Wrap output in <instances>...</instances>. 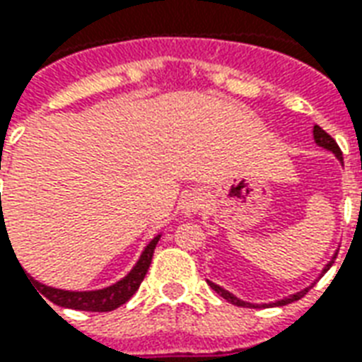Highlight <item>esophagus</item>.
Instances as JSON below:
<instances>
[{
	"mask_svg": "<svg viewBox=\"0 0 362 362\" xmlns=\"http://www.w3.org/2000/svg\"><path fill=\"white\" fill-rule=\"evenodd\" d=\"M203 205V195L199 192H188L182 195L180 199V211L184 215H194L197 213Z\"/></svg>",
	"mask_w": 362,
	"mask_h": 362,
	"instance_id": "esophagus-1",
	"label": "esophagus"
}]
</instances>
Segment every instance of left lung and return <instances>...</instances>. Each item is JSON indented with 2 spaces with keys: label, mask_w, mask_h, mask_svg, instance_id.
Returning a JSON list of instances; mask_svg holds the SVG:
<instances>
[{
  "label": "left lung",
  "mask_w": 362,
  "mask_h": 362,
  "mask_svg": "<svg viewBox=\"0 0 362 362\" xmlns=\"http://www.w3.org/2000/svg\"><path fill=\"white\" fill-rule=\"evenodd\" d=\"M313 138H315V144H317L318 147H322V149H326V151H332V153L336 155V159H338L339 163L344 165V157H341V151H339L338 144L332 140V136H328V134L324 132L320 127H315V128H313ZM336 255H338V253H334V257H332L330 261L324 264V269L320 270L318 278L322 276L324 272H326V270L330 269L332 264H334V261H336ZM207 282H209V286H211V288H213V290L218 293V296L224 297V299H226V301H230L232 305H238V307H284V305L293 303V301H297V299H301V297H303L305 293L310 290V288H313V284H315V282H313L310 286L303 288V290L296 291V293H290L288 297H282V299H276V301H269V303H249V301H243V299H240L238 296H234L232 291L224 290V288H222V286H218V284L211 282V280H207Z\"/></svg>",
  "instance_id": "obj_1"
}]
</instances>
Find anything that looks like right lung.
<instances>
[{
	"label": "right lung",
	"mask_w": 362,
	"mask_h": 362,
	"mask_svg": "<svg viewBox=\"0 0 362 362\" xmlns=\"http://www.w3.org/2000/svg\"><path fill=\"white\" fill-rule=\"evenodd\" d=\"M1 197V195H0ZM5 230V221L4 216L0 218V238L4 235ZM160 235L155 234L149 242L146 243V247L141 249L138 261L134 263V267L128 270L124 276L117 280L115 284H109L105 288H98V290H61V288H53V286H47V284H42L38 280H34L30 274H24L28 278V282L34 284L32 288L42 291V296L45 299H49L52 303L59 305V307H65V309H76V310H92V313H107V310H115L120 305H124L130 299V297L136 293V290L140 288L141 280L146 278L147 269L151 264V259H153L155 247L159 243ZM23 269V267H21ZM23 272L26 270L23 269ZM44 299V301H45Z\"/></svg>",
	"instance_id": "obj_1"
}]
</instances>
